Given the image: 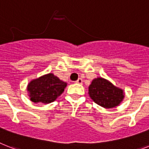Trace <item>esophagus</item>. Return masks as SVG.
<instances>
[{
  "instance_id": "esophagus-1",
  "label": "esophagus",
  "mask_w": 149,
  "mask_h": 149,
  "mask_svg": "<svg viewBox=\"0 0 149 149\" xmlns=\"http://www.w3.org/2000/svg\"><path fill=\"white\" fill-rule=\"evenodd\" d=\"M76 83H78V84H82L83 83V79L81 78H79L77 81H76Z\"/></svg>"
}]
</instances>
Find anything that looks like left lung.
Returning <instances> with one entry per match:
<instances>
[{
    "instance_id": "obj_1",
    "label": "left lung",
    "mask_w": 149,
    "mask_h": 149,
    "mask_svg": "<svg viewBox=\"0 0 149 149\" xmlns=\"http://www.w3.org/2000/svg\"><path fill=\"white\" fill-rule=\"evenodd\" d=\"M88 93L95 103L105 109L116 107L125 97L123 89L116 86L102 77L93 79L89 86Z\"/></svg>"
}]
</instances>
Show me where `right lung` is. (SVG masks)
Returning <instances> with one entry per match:
<instances>
[{
  "label": "right lung",
  "instance_id": "obj_1",
  "mask_svg": "<svg viewBox=\"0 0 149 149\" xmlns=\"http://www.w3.org/2000/svg\"><path fill=\"white\" fill-rule=\"evenodd\" d=\"M67 86L54 73H47L34 79L27 84V92L31 101L35 103L48 104L55 101Z\"/></svg>",
  "mask_w": 149,
  "mask_h": 149
}]
</instances>
